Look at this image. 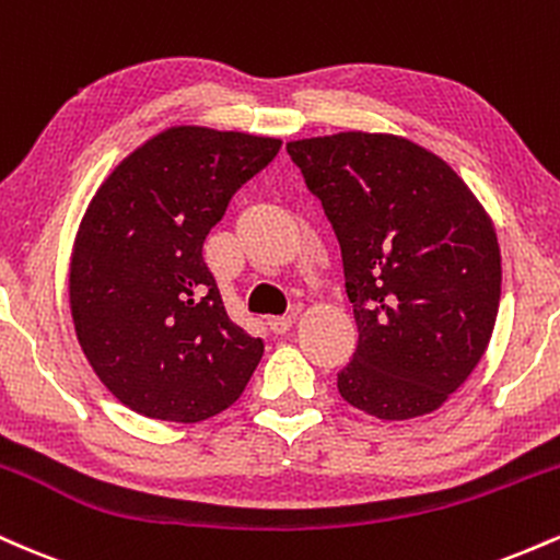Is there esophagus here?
I'll list each match as a JSON object with an SVG mask.
<instances>
[{
    "instance_id": "34e87169",
    "label": "esophagus",
    "mask_w": 560,
    "mask_h": 560,
    "mask_svg": "<svg viewBox=\"0 0 560 560\" xmlns=\"http://www.w3.org/2000/svg\"><path fill=\"white\" fill-rule=\"evenodd\" d=\"M294 324V316H271L268 318V326H271V331L276 334H287L289 329H292Z\"/></svg>"
}]
</instances>
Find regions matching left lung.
Here are the masks:
<instances>
[{
  "label": "left lung",
  "mask_w": 560,
  "mask_h": 560,
  "mask_svg": "<svg viewBox=\"0 0 560 560\" xmlns=\"http://www.w3.org/2000/svg\"><path fill=\"white\" fill-rule=\"evenodd\" d=\"M287 152L342 247L358 347L339 395L384 421L432 413L490 345L503 279L490 215L445 160L395 133L342 131Z\"/></svg>",
  "instance_id": "left-lung-1"
}]
</instances>
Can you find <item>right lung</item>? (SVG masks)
Listing matches in <instances>:
<instances>
[{
    "mask_svg": "<svg viewBox=\"0 0 560 560\" xmlns=\"http://www.w3.org/2000/svg\"><path fill=\"white\" fill-rule=\"evenodd\" d=\"M279 150L271 137L176 126L96 189L70 258V313L83 355L126 408L197 423L240 400L262 339L229 318L202 244Z\"/></svg>",
    "mask_w": 560,
    "mask_h": 560,
    "instance_id": "obj_1",
    "label": "right lung"
}]
</instances>
